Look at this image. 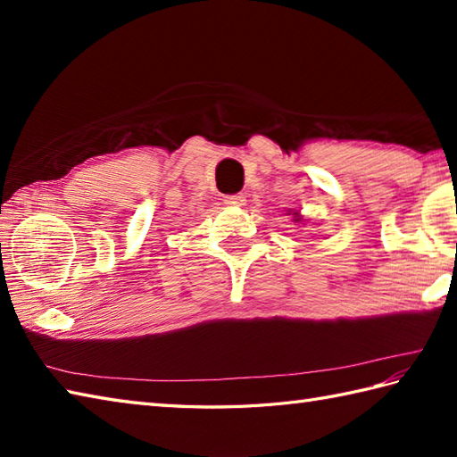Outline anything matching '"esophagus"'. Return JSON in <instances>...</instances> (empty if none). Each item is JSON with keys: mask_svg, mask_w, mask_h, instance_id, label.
<instances>
[{"mask_svg": "<svg viewBox=\"0 0 457 457\" xmlns=\"http://www.w3.org/2000/svg\"><path fill=\"white\" fill-rule=\"evenodd\" d=\"M223 202L228 206H245V196L244 194H228V196H223Z\"/></svg>", "mask_w": 457, "mask_h": 457, "instance_id": "esophagus-1", "label": "esophagus"}]
</instances>
